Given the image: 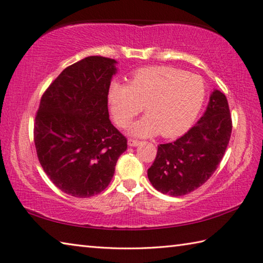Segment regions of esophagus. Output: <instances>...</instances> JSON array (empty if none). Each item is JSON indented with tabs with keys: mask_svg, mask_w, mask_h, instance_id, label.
I'll return each mask as SVG.
<instances>
[{
	"mask_svg": "<svg viewBox=\"0 0 263 263\" xmlns=\"http://www.w3.org/2000/svg\"><path fill=\"white\" fill-rule=\"evenodd\" d=\"M141 142L139 141V140H136V139H128L127 140V144L130 147H137V146H139V144H140Z\"/></svg>",
	"mask_w": 263,
	"mask_h": 263,
	"instance_id": "esophagus-1",
	"label": "esophagus"
}]
</instances>
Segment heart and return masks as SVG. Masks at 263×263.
Segmentation results:
<instances>
[{"mask_svg":"<svg viewBox=\"0 0 263 263\" xmlns=\"http://www.w3.org/2000/svg\"><path fill=\"white\" fill-rule=\"evenodd\" d=\"M204 98L202 78L172 66L139 69L127 85L113 82L108 91L111 114L121 127L130 125L144 106L147 116L131 128L138 137L182 135L197 119Z\"/></svg>","mask_w":263,"mask_h":263,"instance_id":"1","label":"heart"}]
</instances>
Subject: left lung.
Returning a JSON list of instances; mask_svg holds the SVG:
<instances>
[{"mask_svg":"<svg viewBox=\"0 0 263 263\" xmlns=\"http://www.w3.org/2000/svg\"><path fill=\"white\" fill-rule=\"evenodd\" d=\"M232 135V116L227 98L212 91L208 107L197 124L174 142L159 144L148 170L157 191L181 197L209 180L221 161Z\"/></svg>","mask_w":263,"mask_h":263,"instance_id":"1","label":"left lung"}]
</instances>
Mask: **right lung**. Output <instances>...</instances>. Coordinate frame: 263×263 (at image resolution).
<instances>
[{"mask_svg":"<svg viewBox=\"0 0 263 263\" xmlns=\"http://www.w3.org/2000/svg\"><path fill=\"white\" fill-rule=\"evenodd\" d=\"M116 61L88 57L61 72L43 93L33 141L44 172L72 197L90 198L108 186L126 138L111 124L108 91Z\"/></svg>","mask_w":263,"mask_h":263,"instance_id":"right-lung-1","label":"right lung"}]
</instances>
